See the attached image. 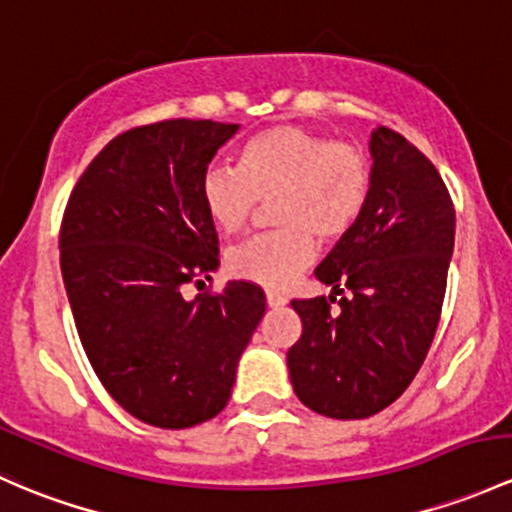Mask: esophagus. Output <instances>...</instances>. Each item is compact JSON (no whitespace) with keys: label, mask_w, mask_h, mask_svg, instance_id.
<instances>
[{"label":"esophagus","mask_w":512,"mask_h":512,"mask_svg":"<svg viewBox=\"0 0 512 512\" xmlns=\"http://www.w3.org/2000/svg\"><path fill=\"white\" fill-rule=\"evenodd\" d=\"M287 304V297H284V294H279V292H267V306H272V309H282V306Z\"/></svg>","instance_id":"34e87169"}]
</instances>
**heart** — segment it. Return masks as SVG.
I'll use <instances>...</instances> for the list:
<instances>
[{
	"label": "heart",
	"mask_w": 512,
	"mask_h": 512,
	"mask_svg": "<svg viewBox=\"0 0 512 512\" xmlns=\"http://www.w3.org/2000/svg\"><path fill=\"white\" fill-rule=\"evenodd\" d=\"M373 166L351 142L294 125L267 127L238 149V169L208 166L198 196L211 223L235 235L250 223L260 201H272L282 225L235 245L228 272L260 287L282 289L311 265L316 240L336 242L355 228L370 201Z\"/></svg>",
	"instance_id": "1"
}]
</instances>
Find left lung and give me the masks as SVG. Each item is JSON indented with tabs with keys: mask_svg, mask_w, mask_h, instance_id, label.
Returning a JSON list of instances; mask_svg holds the SVG:
<instances>
[{
	"mask_svg": "<svg viewBox=\"0 0 512 512\" xmlns=\"http://www.w3.org/2000/svg\"><path fill=\"white\" fill-rule=\"evenodd\" d=\"M370 157L368 206L314 272L333 292L292 301L301 338L287 353L289 378L309 410L333 419L373 417L410 387L454 252V203L432 161L387 127L370 137Z\"/></svg>",
	"mask_w": 512,
	"mask_h": 512,
	"instance_id": "left-lung-1",
	"label": "left lung"
}]
</instances>
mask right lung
Returning a JSON list of instances; mask_svg holds the SVG:
<instances>
[{"label": "right lung", "instance_id": "1", "mask_svg": "<svg viewBox=\"0 0 512 512\" xmlns=\"http://www.w3.org/2000/svg\"><path fill=\"white\" fill-rule=\"evenodd\" d=\"M238 129L164 120L122 132L90 161L63 213L61 272L80 343L112 400L152 427L186 429L223 410L265 316L252 282L181 294L220 265L198 186Z\"/></svg>", "mask_w": 512, "mask_h": 512}]
</instances>
